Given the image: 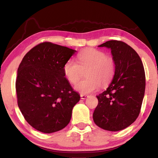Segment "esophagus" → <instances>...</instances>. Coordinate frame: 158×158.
<instances>
[{
  "label": "esophagus",
  "instance_id": "34e87169",
  "mask_svg": "<svg viewBox=\"0 0 158 158\" xmlns=\"http://www.w3.org/2000/svg\"><path fill=\"white\" fill-rule=\"evenodd\" d=\"M80 96H81V98L82 99V100H85V98H88V95H84V94H81V95H80Z\"/></svg>",
  "mask_w": 158,
  "mask_h": 158
}]
</instances>
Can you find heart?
Listing matches in <instances>:
<instances>
[{
    "label": "heart",
    "instance_id": "obj_1",
    "mask_svg": "<svg viewBox=\"0 0 158 158\" xmlns=\"http://www.w3.org/2000/svg\"><path fill=\"white\" fill-rule=\"evenodd\" d=\"M78 63L73 59L67 60L63 65V73L72 84H75L81 78L82 69L89 68L85 73L87 79L81 80L75 85V89L81 94H89L99 88L106 86L111 81L115 74L113 58L102 51L86 49L78 54Z\"/></svg>",
    "mask_w": 158,
    "mask_h": 158
}]
</instances>
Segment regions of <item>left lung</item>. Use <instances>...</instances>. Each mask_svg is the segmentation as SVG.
Wrapping results in <instances>:
<instances>
[{
  "instance_id": "8db88e82",
  "label": "left lung",
  "mask_w": 158,
  "mask_h": 158,
  "mask_svg": "<svg viewBox=\"0 0 158 158\" xmlns=\"http://www.w3.org/2000/svg\"><path fill=\"white\" fill-rule=\"evenodd\" d=\"M98 47L111 49L115 74L107 89L97 96L98 105L93 121L104 130L116 132L130 126L140 113L145 93V72L138 53L125 42L110 40Z\"/></svg>"
}]
</instances>
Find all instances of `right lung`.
<instances>
[{"label": "right lung", "instance_id": "obj_1", "mask_svg": "<svg viewBox=\"0 0 158 158\" xmlns=\"http://www.w3.org/2000/svg\"><path fill=\"white\" fill-rule=\"evenodd\" d=\"M77 51L44 42L24 56L17 70V104L23 117L35 129L57 132L70 121L80 95L63 73V65Z\"/></svg>", "mask_w": 158, "mask_h": 158}]
</instances>
